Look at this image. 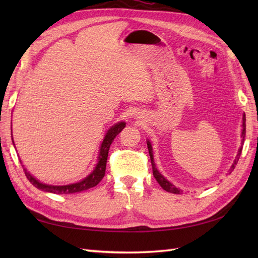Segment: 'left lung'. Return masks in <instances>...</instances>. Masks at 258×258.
I'll return each instance as SVG.
<instances>
[{
  "mask_svg": "<svg viewBox=\"0 0 258 258\" xmlns=\"http://www.w3.org/2000/svg\"><path fill=\"white\" fill-rule=\"evenodd\" d=\"M245 134H246V116H245V114H244V115H243V131H242V136H243V138L245 136ZM147 149H149L150 157H151V163H152V168H153V175H154V177H155V179L157 180V183L161 185V187H162L164 190L169 191V193L179 194V189H177L173 184L169 183L167 179L164 178V176H162V175H161L160 173H158V171L156 169L155 164H154V158H153L152 145H151L150 142H147ZM240 153H242V149H239L237 157H236V160H235L234 164L232 165L231 171H233V169L235 168V165H236V164H237V162H238V160H239V156H240Z\"/></svg>",
  "mask_w": 258,
  "mask_h": 258,
  "instance_id": "1",
  "label": "left lung"
}]
</instances>
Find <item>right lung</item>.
Segmentation results:
<instances>
[{
  "label": "right lung",
  "instance_id": "1",
  "mask_svg": "<svg viewBox=\"0 0 258 258\" xmlns=\"http://www.w3.org/2000/svg\"><path fill=\"white\" fill-rule=\"evenodd\" d=\"M124 127H125V123L120 122V123L115 124L114 126H112V127L108 130V132L106 133L105 138H104V140H103V143L101 145L100 155H98V163H97L95 169L89 175V176L84 178L83 180H81V182H79V183L64 185V186H53V185L43 184L41 182H38L36 178L33 177L25 168H23L25 176L33 185L35 186L36 188L44 190V191H50V193H54V194H73V193H79V191H83V190L94 187V186H96L98 183L101 182L102 178L104 177V175H105L106 161H107L109 147H111V144L113 143L114 139L116 138V135Z\"/></svg>",
  "mask_w": 258,
  "mask_h": 258
}]
</instances>
